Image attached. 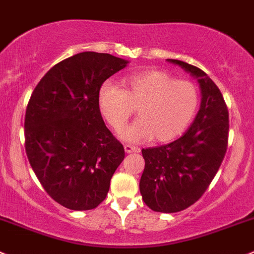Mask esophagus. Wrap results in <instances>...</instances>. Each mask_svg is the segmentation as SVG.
Masks as SVG:
<instances>
[{"label":"esophagus","instance_id":"1","mask_svg":"<svg viewBox=\"0 0 254 254\" xmlns=\"http://www.w3.org/2000/svg\"><path fill=\"white\" fill-rule=\"evenodd\" d=\"M125 151H126L127 154H130V153H139L140 148H138V146L132 145V144H125Z\"/></svg>","mask_w":254,"mask_h":254}]
</instances>
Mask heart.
I'll return each instance as SVG.
<instances>
[{"instance_id": "obj_1", "label": "heart", "mask_w": 254, "mask_h": 254, "mask_svg": "<svg viewBox=\"0 0 254 254\" xmlns=\"http://www.w3.org/2000/svg\"><path fill=\"white\" fill-rule=\"evenodd\" d=\"M122 87L104 83L98 101L104 119L116 130L137 109L139 119L121 132V137L130 142L176 139L190 126L199 106V91L192 82L176 80L163 70L128 75L122 79Z\"/></svg>"}]
</instances>
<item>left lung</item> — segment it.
Here are the masks:
<instances>
[{
  "instance_id": "obj_1",
  "label": "left lung",
  "mask_w": 254,
  "mask_h": 254,
  "mask_svg": "<svg viewBox=\"0 0 254 254\" xmlns=\"http://www.w3.org/2000/svg\"><path fill=\"white\" fill-rule=\"evenodd\" d=\"M167 61L197 78L202 103L181 138L166 145L142 149L145 166L139 190L151 210L177 213L202 197L223 163L229 138V111L221 91L202 69L179 60Z\"/></svg>"
}]
</instances>
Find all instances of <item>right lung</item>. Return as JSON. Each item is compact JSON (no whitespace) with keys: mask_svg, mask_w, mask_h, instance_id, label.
<instances>
[{"mask_svg":"<svg viewBox=\"0 0 254 254\" xmlns=\"http://www.w3.org/2000/svg\"><path fill=\"white\" fill-rule=\"evenodd\" d=\"M127 64L110 54L80 52L55 64L31 94L24 121L28 160L44 190L64 208H96L125 159L98 99L103 83Z\"/></svg>","mask_w":254,"mask_h":254,"instance_id":"1","label":"right lung"}]
</instances>
